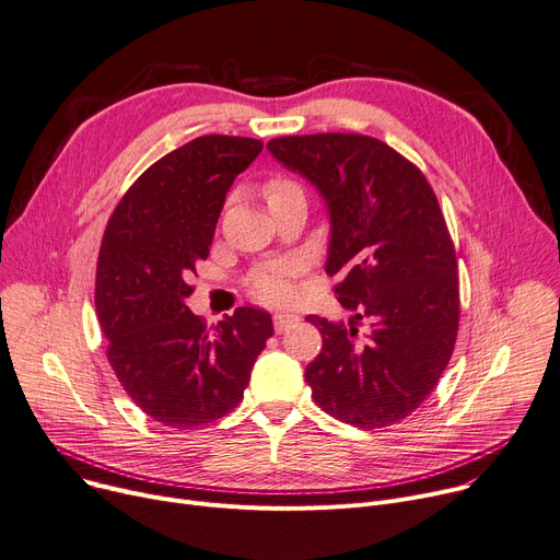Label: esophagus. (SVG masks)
Returning <instances> with one entry per match:
<instances>
[{
  "label": "esophagus",
  "instance_id": "1",
  "mask_svg": "<svg viewBox=\"0 0 560 560\" xmlns=\"http://www.w3.org/2000/svg\"><path fill=\"white\" fill-rule=\"evenodd\" d=\"M300 322V315H292V313H283V311H279V313H275V330L277 332H283V330H288L292 324H296Z\"/></svg>",
  "mask_w": 560,
  "mask_h": 560
}]
</instances>
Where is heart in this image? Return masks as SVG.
<instances>
[{"mask_svg":"<svg viewBox=\"0 0 560 560\" xmlns=\"http://www.w3.org/2000/svg\"><path fill=\"white\" fill-rule=\"evenodd\" d=\"M292 189H300L294 182L285 179V177H270L264 186V194H266V200L268 202H275L279 200L281 196H285L288 191ZM296 272V264H292V260H279V264H272V266H266L260 268L252 275L249 279V285H252V292L258 296V300L264 302H283L288 300V296L292 294V277Z\"/></svg>","mask_w":560,"mask_h":560,"instance_id":"b5f03b06","label":"heart"}]
</instances>
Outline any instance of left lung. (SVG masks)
Masks as SVG:
<instances>
[{"mask_svg": "<svg viewBox=\"0 0 560 560\" xmlns=\"http://www.w3.org/2000/svg\"><path fill=\"white\" fill-rule=\"evenodd\" d=\"M268 151L302 173L330 213L326 275L340 304L366 319H306L322 351L306 383L326 415L376 430L432 394L459 328L457 254L425 175L385 141L353 132L277 137Z\"/></svg>", "mask_w": 560, "mask_h": 560, "instance_id": "left-lung-1", "label": "left lung"}]
</instances>
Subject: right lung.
<instances>
[{
  "label": "right lung",
  "mask_w": 560,
  "mask_h": 560,
  "mask_svg": "<svg viewBox=\"0 0 560 560\" xmlns=\"http://www.w3.org/2000/svg\"><path fill=\"white\" fill-rule=\"evenodd\" d=\"M260 151V139L198 137L145 168L107 220L94 294L107 362L162 425L189 430L232 412L275 332L266 311L241 306L211 330L184 304L230 186Z\"/></svg>",
  "instance_id": "obj_1"
}]
</instances>
